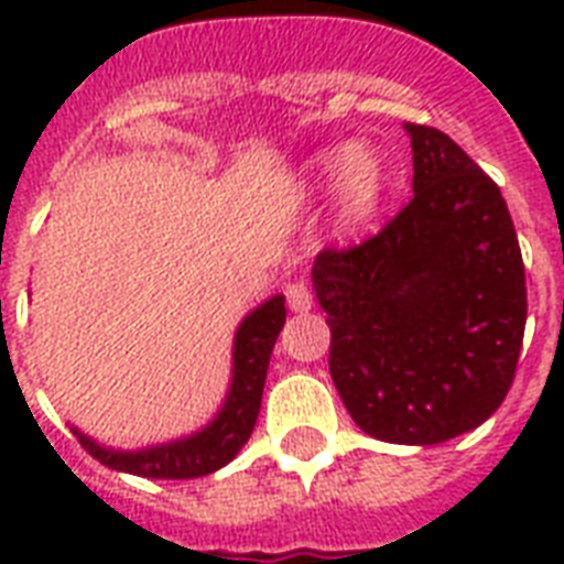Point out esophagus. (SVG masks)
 I'll return each instance as SVG.
<instances>
[{"mask_svg": "<svg viewBox=\"0 0 564 564\" xmlns=\"http://www.w3.org/2000/svg\"><path fill=\"white\" fill-rule=\"evenodd\" d=\"M283 292H286V304H290V310H295V313H307V310L313 307V292H310L307 283H290Z\"/></svg>", "mask_w": 564, "mask_h": 564, "instance_id": "1", "label": "esophagus"}]
</instances>
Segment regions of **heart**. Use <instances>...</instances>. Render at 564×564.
I'll return each instance as SVG.
<instances>
[{
	"instance_id": "b5f03b06",
	"label": "heart",
	"mask_w": 564,
	"mask_h": 564,
	"mask_svg": "<svg viewBox=\"0 0 564 564\" xmlns=\"http://www.w3.org/2000/svg\"><path fill=\"white\" fill-rule=\"evenodd\" d=\"M316 170L322 175L336 172V198L345 221L369 219L383 195V166L369 149H348L318 158Z\"/></svg>"
}]
</instances>
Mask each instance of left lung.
<instances>
[{"label":"left lung","instance_id":"left-lung-1","mask_svg":"<svg viewBox=\"0 0 564 564\" xmlns=\"http://www.w3.org/2000/svg\"><path fill=\"white\" fill-rule=\"evenodd\" d=\"M406 134L410 204L375 237L325 248L313 290L357 427L438 445L480 427L516 380L524 260L498 184L438 128L406 122Z\"/></svg>","mask_w":564,"mask_h":564}]
</instances>
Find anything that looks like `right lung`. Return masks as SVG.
Segmentation results:
<instances>
[{
	"instance_id": "add662e5",
	"label": "right lung",
	"mask_w": 564,
	"mask_h": 564,
	"mask_svg": "<svg viewBox=\"0 0 564 564\" xmlns=\"http://www.w3.org/2000/svg\"><path fill=\"white\" fill-rule=\"evenodd\" d=\"M283 322H286L283 295H274L254 313H248L234 339V380H230L225 406L207 427L193 436L145 447V451H113V447L93 442L78 430L73 433L93 459H99L113 471L152 477V480H193V477L219 471L221 465H228L242 451L254 430L269 357H272Z\"/></svg>"
}]
</instances>
